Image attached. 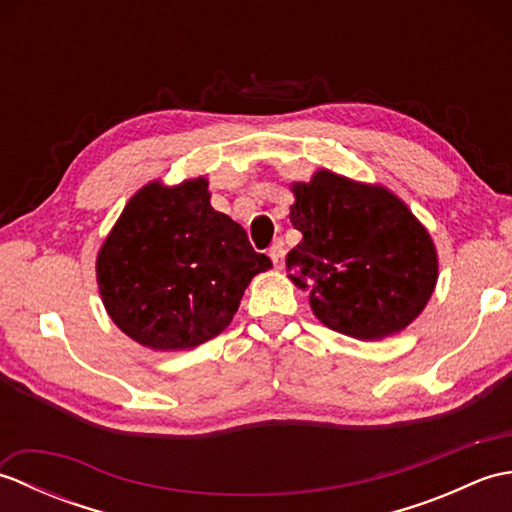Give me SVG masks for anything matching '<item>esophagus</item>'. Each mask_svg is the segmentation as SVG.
Here are the masks:
<instances>
[{
	"instance_id": "obj_1",
	"label": "esophagus",
	"mask_w": 512,
	"mask_h": 512,
	"mask_svg": "<svg viewBox=\"0 0 512 512\" xmlns=\"http://www.w3.org/2000/svg\"><path fill=\"white\" fill-rule=\"evenodd\" d=\"M268 255H270V259H273V264L281 268V264H284V255H286L284 242H275L273 246H270L268 248Z\"/></svg>"
}]
</instances>
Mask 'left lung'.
Segmentation results:
<instances>
[{
  "label": "left lung",
  "instance_id": "1",
  "mask_svg": "<svg viewBox=\"0 0 512 512\" xmlns=\"http://www.w3.org/2000/svg\"><path fill=\"white\" fill-rule=\"evenodd\" d=\"M290 222L303 239L288 277L314 314L354 339H383L418 317L438 281L436 248L394 193L321 169L295 187Z\"/></svg>",
  "mask_w": 512,
  "mask_h": 512
}]
</instances>
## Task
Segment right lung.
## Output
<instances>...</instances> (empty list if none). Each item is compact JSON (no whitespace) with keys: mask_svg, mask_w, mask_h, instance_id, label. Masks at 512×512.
Returning <instances> with one entry per match:
<instances>
[{"mask_svg":"<svg viewBox=\"0 0 512 512\" xmlns=\"http://www.w3.org/2000/svg\"><path fill=\"white\" fill-rule=\"evenodd\" d=\"M209 182L147 184L127 202L96 259L112 321L151 350H187L220 334L270 259L209 202Z\"/></svg>","mask_w":512,"mask_h":512,"instance_id":"1","label":"right lung"}]
</instances>
